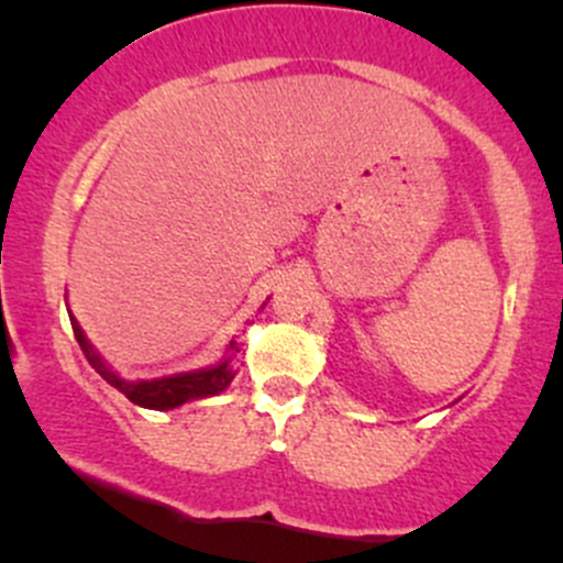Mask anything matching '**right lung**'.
Returning <instances> with one entry per match:
<instances>
[{"mask_svg":"<svg viewBox=\"0 0 563 563\" xmlns=\"http://www.w3.org/2000/svg\"><path fill=\"white\" fill-rule=\"evenodd\" d=\"M70 323H73V332H76L78 345H81V351L87 354L89 365H92L113 389H119L130 402H135V406L168 411V408L181 406V402L187 400L218 395V391H223L231 384V378H234V371H231L229 365L231 360H225L220 362V365L207 367V371L176 373V376L155 378V382H124V378H119L117 373H113L111 367H106V362L95 354L92 345H89L87 338H84L81 327L76 323V318H70ZM231 351H240L234 340H231Z\"/></svg>","mask_w":563,"mask_h":563,"instance_id":"1","label":"right lung"}]
</instances>
